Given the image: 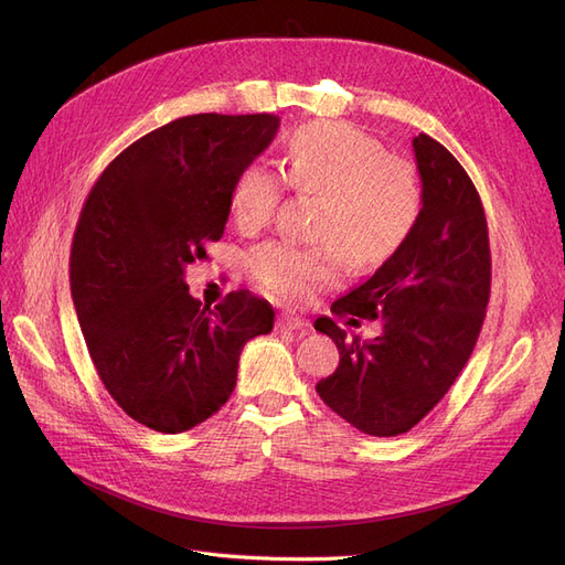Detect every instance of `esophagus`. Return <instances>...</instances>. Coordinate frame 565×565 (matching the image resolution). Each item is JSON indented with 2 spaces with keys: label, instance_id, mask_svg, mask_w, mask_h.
Wrapping results in <instances>:
<instances>
[{
  "label": "esophagus",
  "instance_id": "obj_1",
  "mask_svg": "<svg viewBox=\"0 0 565 565\" xmlns=\"http://www.w3.org/2000/svg\"><path fill=\"white\" fill-rule=\"evenodd\" d=\"M278 328H280V330H287V332L306 334V332H309V322H306V320H303V318H299V316L282 313V316L278 318Z\"/></svg>",
  "mask_w": 565,
  "mask_h": 565
}]
</instances>
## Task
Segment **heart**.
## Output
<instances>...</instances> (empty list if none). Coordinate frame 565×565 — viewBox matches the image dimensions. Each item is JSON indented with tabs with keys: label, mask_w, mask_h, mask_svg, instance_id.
I'll return each instance as SVG.
<instances>
[{
	"label": "heart",
	"mask_w": 565,
	"mask_h": 565,
	"mask_svg": "<svg viewBox=\"0 0 565 565\" xmlns=\"http://www.w3.org/2000/svg\"><path fill=\"white\" fill-rule=\"evenodd\" d=\"M287 181L299 193L320 195L313 237L322 245L268 243L249 254V270L266 292L306 301L337 278L341 259L355 268L386 262L413 233L422 188L415 169L386 156L370 134L341 122L299 127L285 146ZM282 179L262 162L237 174L231 210L243 228H262L276 214Z\"/></svg>",
	"instance_id": "1"
}]
</instances>
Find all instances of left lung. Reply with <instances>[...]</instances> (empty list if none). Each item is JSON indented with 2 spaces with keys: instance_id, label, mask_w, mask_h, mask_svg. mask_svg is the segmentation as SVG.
<instances>
[{
  "instance_id": "left-lung-1",
  "label": "left lung",
  "mask_w": 565,
  "mask_h": 565,
  "mask_svg": "<svg viewBox=\"0 0 565 565\" xmlns=\"http://www.w3.org/2000/svg\"><path fill=\"white\" fill-rule=\"evenodd\" d=\"M413 148L422 179L413 233L372 278L332 303L341 318H380V337L363 341L332 318L316 320L339 349V367L318 382V396L358 431L380 438L409 431L446 396L476 347L490 299L478 191L431 136H415Z\"/></svg>"
}]
</instances>
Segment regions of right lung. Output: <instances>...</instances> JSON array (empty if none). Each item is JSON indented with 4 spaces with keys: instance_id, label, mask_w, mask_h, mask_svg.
I'll return each mask as SVG.
<instances>
[{
    "instance_id": "1",
    "label": "right lung",
    "mask_w": 565,
    "mask_h": 565,
    "mask_svg": "<svg viewBox=\"0 0 565 565\" xmlns=\"http://www.w3.org/2000/svg\"><path fill=\"white\" fill-rule=\"evenodd\" d=\"M276 115H188L141 136L84 202L71 292L100 382L160 434L210 419L237 382L249 339L276 311L247 289L214 309L188 292L185 266L224 235L237 174L270 146Z\"/></svg>"
}]
</instances>
